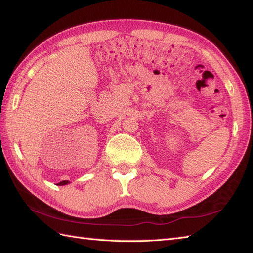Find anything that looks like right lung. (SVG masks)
I'll return each instance as SVG.
<instances>
[{"label": "right lung", "instance_id": "add662e5", "mask_svg": "<svg viewBox=\"0 0 253 253\" xmlns=\"http://www.w3.org/2000/svg\"><path fill=\"white\" fill-rule=\"evenodd\" d=\"M67 184H69V181H68V180H63V181H61V182H58L57 185L62 186V185H67Z\"/></svg>", "mask_w": 253, "mask_h": 253}]
</instances>
